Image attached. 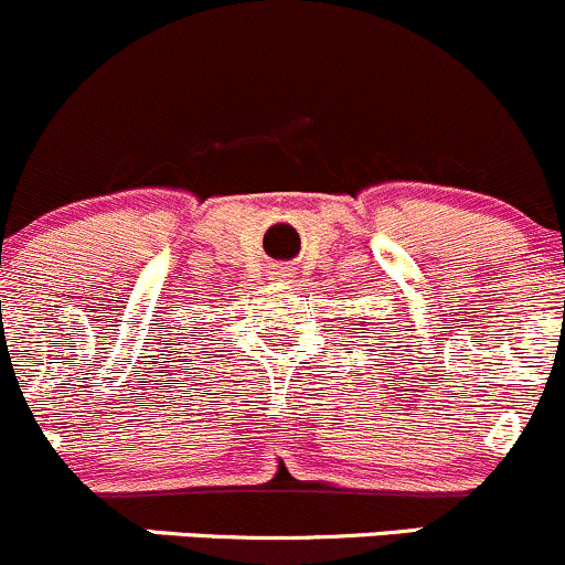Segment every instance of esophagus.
<instances>
[{
  "instance_id": "esophagus-1",
  "label": "esophagus",
  "mask_w": 565,
  "mask_h": 565,
  "mask_svg": "<svg viewBox=\"0 0 565 565\" xmlns=\"http://www.w3.org/2000/svg\"><path fill=\"white\" fill-rule=\"evenodd\" d=\"M284 276H287V270H284Z\"/></svg>"
}]
</instances>
